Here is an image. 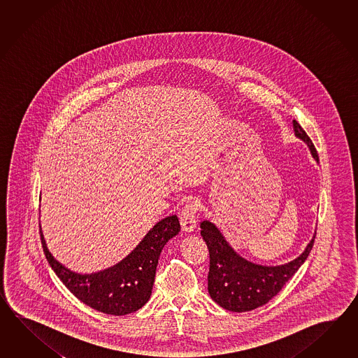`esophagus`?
<instances>
[{"label": "esophagus", "mask_w": 358, "mask_h": 358, "mask_svg": "<svg viewBox=\"0 0 358 358\" xmlns=\"http://www.w3.org/2000/svg\"><path fill=\"white\" fill-rule=\"evenodd\" d=\"M199 210V203L197 201H190L182 210L180 215V225H182V231L185 233H192L194 229L197 228V211Z\"/></svg>", "instance_id": "obj_1"}]
</instances>
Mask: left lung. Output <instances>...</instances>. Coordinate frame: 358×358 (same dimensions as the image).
<instances>
[{"instance_id":"obj_1","label":"left lung","mask_w":358,"mask_h":358,"mask_svg":"<svg viewBox=\"0 0 358 358\" xmlns=\"http://www.w3.org/2000/svg\"><path fill=\"white\" fill-rule=\"evenodd\" d=\"M292 122L294 136L303 141L312 157L319 162L311 139L296 120ZM201 236L210 252V271L207 278L210 296L228 311L245 312L267 303L297 273L311 252L316 231L299 256L276 266L259 265L242 257L210 220L201 222Z\"/></svg>"}]
</instances>
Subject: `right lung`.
Listing matches in <instances>:
<instances>
[{
    "mask_svg": "<svg viewBox=\"0 0 358 358\" xmlns=\"http://www.w3.org/2000/svg\"><path fill=\"white\" fill-rule=\"evenodd\" d=\"M180 231L176 215L155 224L129 255L99 273L79 274L55 259L41 229V241L50 266L78 299L107 315L122 316L142 308L152 293L161 251Z\"/></svg>",
    "mask_w": 358,
    "mask_h": 358,
    "instance_id": "obj_1",
    "label": "right lung"
}]
</instances>
